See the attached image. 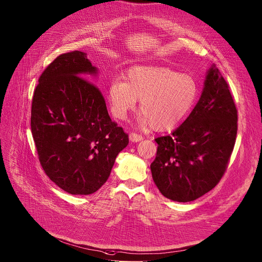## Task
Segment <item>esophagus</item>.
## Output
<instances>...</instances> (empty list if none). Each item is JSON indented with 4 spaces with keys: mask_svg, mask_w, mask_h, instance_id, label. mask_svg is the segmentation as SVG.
Segmentation results:
<instances>
[{
    "mask_svg": "<svg viewBox=\"0 0 262 262\" xmlns=\"http://www.w3.org/2000/svg\"><path fill=\"white\" fill-rule=\"evenodd\" d=\"M142 139H143L142 136L138 135V134H136V133H130V134H129V140H130L132 142H134V143H137V142H139V141H141Z\"/></svg>",
    "mask_w": 262,
    "mask_h": 262,
    "instance_id": "34e87169",
    "label": "esophagus"
}]
</instances>
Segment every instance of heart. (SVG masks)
<instances>
[{"label": "heart", "mask_w": 262, "mask_h": 262, "mask_svg": "<svg viewBox=\"0 0 262 262\" xmlns=\"http://www.w3.org/2000/svg\"><path fill=\"white\" fill-rule=\"evenodd\" d=\"M196 80L168 67L139 65L130 67L124 81L110 84L107 99L113 116L126 119L140 100L138 124L163 132L176 126L188 114L198 97Z\"/></svg>", "instance_id": "1"}]
</instances>
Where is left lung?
Masks as SVG:
<instances>
[{
    "label": "left lung",
    "mask_w": 262,
    "mask_h": 262,
    "mask_svg": "<svg viewBox=\"0 0 262 262\" xmlns=\"http://www.w3.org/2000/svg\"><path fill=\"white\" fill-rule=\"evenodd\" d=\"M237 135V110L229 85L213 64L201 97L183 123L156 138L151 176L160 193L177 202L213 189L226 169Z\"/></svg>",
    "instance_id": "8db88e82"
}]
</instances>
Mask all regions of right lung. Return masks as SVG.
I'll list each match as a JSON object with an SVG mask.
<instances>
[{"mask_svg":"<svg viewBox=\"0 0 262 262\" xmlns=\"http://www.w3.org/2000/svg\"><path fill=\"white\" fill-rule=\"evenodd\" d=\"M97 75L85 52H67L47 66L33 93L30 123L40 163L49 179L72 195L97 191L128 144L101 92L86 80Z\"/></svg>","mask_w":262,"mask_h":262,"instance_id":"add662e5","label":"right lung"}]
</instances>
